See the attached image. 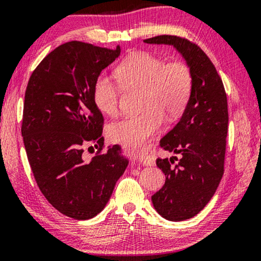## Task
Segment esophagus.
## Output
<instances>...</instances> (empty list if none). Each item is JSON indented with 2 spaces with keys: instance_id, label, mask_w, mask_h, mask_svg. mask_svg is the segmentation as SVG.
Wrapping results in <instances>:
<instances>
[{
  "instance_id": "esophagus-1",
  "label": "esophagus",
  "mask_w": 261,
  "mask_h": 261,
  "mask_svg": "<svg viewBox=\"0 0 261 261\" xmlns=\"http://www.w3.org/2000/svg\"><path fill=\"white\" fill-rule=\"evenodd\" d=\"M134 155H135V161L137 162L138 164H142V165L149 164V159H147V154L145 152H136Z\"/></svg>"
}]
</instances>
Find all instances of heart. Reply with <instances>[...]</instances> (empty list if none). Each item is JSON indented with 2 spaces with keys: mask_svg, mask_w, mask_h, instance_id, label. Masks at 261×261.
<instances>
[{
  "mask_svg": "<svg viewBox=\"0 0 261 261\" xmlns=\"http://www.w3.org/2000/svg\"><path fill=\"white\" fill-rule=\"evenodd\" d=\"M116 77L124 89L143 91V114L112 123L108 135L112 142L138 147L161 129L163 117H176L189 102L192 76L188 65L179 61L165 63L163 58L149 53L127 56L117 68ZM119 89L110 77L100 75L92 89L93 103L104 115L118 111Z\"/></svg>",
  "mask_w": 261,
  "mask_h": 261,
  "instance_id": "obj_1",
  "label": "heart"
}]
</instances>
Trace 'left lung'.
Returning <instances> with one entry per match:
<instances>
[{"instance_id":"obj_1","label":"left lung","mask_w":261,"mask_h":261,"mask_svg":"<svg viewBox=\"0 0 261 261\" xmlns=\"http://www.w3.org/2000/svg\"><path fill=\"white\" fill-rule=\"evenodd\" d=\"M143 42L172 45L192 76L191 93L179 122L159 141L162 149L179 154V159L172 155L155 161L165 174V184L151 197L163 218L182 221L205 207L223 177L228 125L226 93L215 65L198 45L171 35Z\"/></svg>"}]
</instances>
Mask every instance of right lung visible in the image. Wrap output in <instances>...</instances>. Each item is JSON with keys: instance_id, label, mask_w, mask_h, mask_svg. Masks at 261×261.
<instances>
[{"instance_id": "add662e5", "label": "right lung", "mask_w": 261, "mask_h": 261, "mask_svg": "<svg viewBox=\"0 0 261 261\" xmlns=\"http://www.w3.org/2000/svg\"><path fill=\"white\" fill-rule=\"evenodd\" d=\"M119 55V45L68 42L43 58L25 90L22 136L35 180L57 211L77 220L106 207L129 165L117 144L100 153L104 119L92 98L96 79ZM88 146L97 149L91 161Z\"/></svg>"}]
</instances>
